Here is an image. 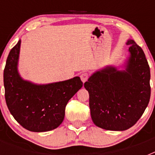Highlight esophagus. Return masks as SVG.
<instances>
[{"instance_id": "34e87169", "label": "esophagus", "mask_w": 155, "mask_h": 155, "mask_svg": "<svg viewBox=\"0 0 155 155\" xmlns=\"http://www.w3.org/2000/svg\"><path fill=\"white\" fill-rule=\"evenodd\" d=\"M81 80L82 81V82L83 83H84L85 81H87V80L88 79V74L87 73H82L81 74Z\"/></svg>"}]
</instances>
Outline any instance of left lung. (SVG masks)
Segmentation results:
<instances>
[{
	"mask_svg": "<svg viewBox=\"0 0 155 155\" xmlns=\"http://www.w3.org/2000/svg\"><path fill=\"white\" fill-rule=\"evenodd\" d=\"M129 56L121 66H107L93 73L84 84L89 94L94 125L123 131L136 124L150 101V68L143 50L128 39Z\"/></svg>",
	"mask_w": 155,
	"mask_h": 155,
	"instance_id": "1",
	"label": "left lung"
}]
</instances>
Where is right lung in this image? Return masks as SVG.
I'll use <instances>...</instances> for the list:
<instances>
[{
    "mask_svg": "<svg viewBox=\"0 0 155 155\" xmlns=\"http://www.w3.org/2000/svg\"><path fill=\"white\" fill-rule=\"evenodd\" d=\"M21 39L9 53L4 71L5 100L11 114L32 132H46L62 124L68 101L81 89L79 77L38 84L24 80L18 69Z\"/></svg>",
    "mask_w": 155,
    "mask_h": 155,
    "instance_id": "right-lung-1",
    "label": "right lung"
}]
</instances>
